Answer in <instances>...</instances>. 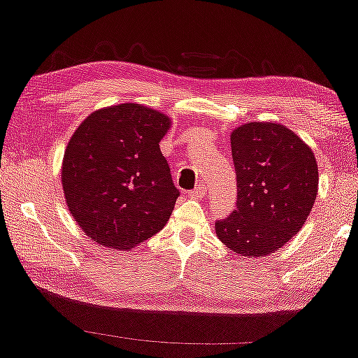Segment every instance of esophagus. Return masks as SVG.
Segmentation results:
<instances>
[{
    "instance_id": "34e87169",
    "label": "esophagus",
    "mask_w": 358,
    "mask_h": 358,
    "mask_svg": "<svg viewBox=\"0 0 358 358\" xmlns=\"http://www.w3.org/2000/svg\"><path fill=\"white\" fill-rule=\"evenodd\" d=\"M204 194H206V187L204 185H198L193 192H189V196L192 198H204Z\"/></svg>"
}]
</instances>
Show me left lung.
<instances>
[{
  "label": "left lung",
  "mask_w": 358,
  "mask_h": 358,
  "mask_svg": "<svg viewBox=\"0 0 358 358\" xmlns=\"http://www.w3.org/2000/svg\"><path fill=\"white\" fill-rule=\"evenodd\" d=\"M236 209L216 222L237 255L265 257L296 236L317 194V162L306 142L278 122H247L231 134Z\"/></svg>",
  "instance_id": "8db88e82"
}]
</instances>
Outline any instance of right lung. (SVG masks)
Masks as SVG:
<instances>
[{
    "label": "right lung",
    "mask_w": 358,
    "mask_h": 358,
    "mask_svg": "<svg viewBox=\"0 0 358 358\" xmlns=\"http://www.w3.org/2000/svg\"><path fill=\"white\" fill-rule=\"evenodd\" d=\"M170 117L136 103L101 108L76 127L62 162L66 208L96 244L131 250L162 231L180 192L159 142Z\"/></svg>",
    "instance_id": "1"
}]
</instances>
